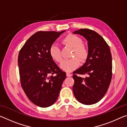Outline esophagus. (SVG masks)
Wrapping results in <instances>:
<instances>
[{
  "label": "esophagus",
  "mask_w": 127,
  "mask_h": 127,
  "mask_svg": "<svg viewBox=\"0 0 127 127\" xmlns=\"http://www.w3.org/2000/svg\"><path fill=\"white\" fill-rule=\"evenodd\" d=\"M66 76H67V77H71L72 76V74L69 73H66Z\"/></svg>",
  "instance_id": "esophagus-1"
}]
</instances>
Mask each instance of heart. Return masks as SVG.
Instances as JSON below:
<instances>
[{"mask_svg": "<svg viewBox=\"0 0 127 127\" xmlns=\"http://www.w3.org/2000/svg\"><path fill=\"white\" fill-rule=\"evenodd\" d=\"M63 44L73 48L72 57H74L70 59L63 60L60 65L62 70L66 72H72L80 64V61H85L89 55V50L87 46L83 44V40L78 36L74 34H69L63 38ZM49 55L51 58L56 62L59 63L62 60L61 51L59 47L57 44H53L49 49ZM74 56H78L79 59Z\"/></svg>", "mask_w": 127, "mask_h": 127, "instance_id": "b5f03b06", "label": "heart"}]
</instances>
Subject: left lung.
I'll return each instance as SVG.
<instances>
[{"label":"left lung","instance_id":"obj_1","mask_svg":"<svg viewBox=\"0 0 127 127\" xmlns=\"http://www.w3.org/2000/svg\"><path fill=\"white\" fill-rule=\"evenodd\" d=\"M73 33L83 36L88 41L89 47L85 63L73 72L74 95L83 104H96L106 94L112 78L110 49L102 36L93 30L81 29ZM77 74L87 77L82 78Z\"/></svg>","mask_w":127,"mask_h":127}]
</instances>
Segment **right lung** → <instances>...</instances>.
Segmentation results:
<instances>
[{
  "instance_id": "1",
  "label": "right lung",
  "mask_w": 127,
  "mask_h": 127,
  "mask_svg": "<svg viewBox=\"0 0 127 127\" xmlns=\"http://www.w3.org/2000/svg\"><path fill=\"white\" fill-rule=\"evenodd\" d=\"M64 32L38 31L27 40L19 53L21 86L29 100L38 106L54 104L66 78L65 72L49 55L50 47Z\"/></svg>"
}]
</instances>
